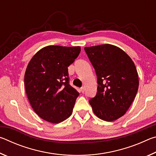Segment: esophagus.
<instances>
[{
	"label": "esophagus",
	"instance_id": "obj_1",
	"mask_svg": "<svg viewBox=\"0 0 156 156\" xmlns=\"http://www.w3.org/2000/svg\"><path fill=\"white\" fill-rule=\"evenodd\" d=\"M80 91L81 93H83V92L84 91V87H81V88H80Z\"/></svg>",
	"mask_w": 156,
	"mask_h": 156
}]
</instances>
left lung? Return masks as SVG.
Returning <instances> with one entry per match:
<instances>
[{"label":"left lung","mask_w":156,"mask_h":156,"mask_svg":"<svg viewBox=\"0 0 156 156\" xmlns=\"http://www.w3.org/2000/svg\"><path fill=\"white\" fill-rule=\"evenodd\" d=\"M96 71L98 84L96 96L89 100L98 118L114 121L126 113L138 89L135 64L119 47L110 44L85 47Z\"/></svg>","instance_id":"obj_1"}]
</instances>
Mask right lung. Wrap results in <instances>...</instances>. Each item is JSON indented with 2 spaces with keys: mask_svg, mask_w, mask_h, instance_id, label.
Wrapping results in <instances>:
<instances>
[{
  "mask_svg": "<svg viewBox=\"0 0 156 156\" xmlns=\"http://www.w3.org/2000/svg\"><path fill=\"white\" fill-rule=\"evenodd\" d=\"M80 52V47L49 45L28 63L26 94L34 112L44 120L56 124L72 115L79 93L69 84L68 67Z\"/></svg>",
  "mask_w": 156,
  "mask_h": 156,
  "instance_id": "obj_1",
  "label": "right lung"
}]
</instances>
